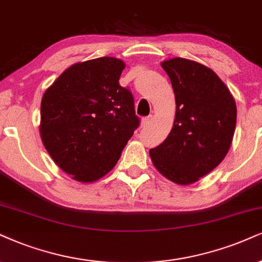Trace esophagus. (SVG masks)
Here are the masks:
<instances>
[{
    "instance_id": "esophagus-1",
    "label": "esophagus",
    "mask_w": 262,
    "mask_h": 262,
    "mask_svg": "<svg viewBox=\"0 0 262 262\" xmlns=\"http://www.w3.org/2000/svg\"><path fill=\"white\" fill-rule=\"evenodd\" d=\"M151 121V115L146 116V118L142 119V126H147Z\"/></svg>"
}]
</instances>
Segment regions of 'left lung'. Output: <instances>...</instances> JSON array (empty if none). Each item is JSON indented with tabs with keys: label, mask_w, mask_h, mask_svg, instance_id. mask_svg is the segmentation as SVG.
<instances>
[{
	"label": "left lung",
	"mask_w": 262,
	"mask_h": 262,
	"mask_svg": "<svg viewBox=\"0 0 262 262\" xmlns=\"http://www.w3.org/2000/svg\"><path fill=\"white\" fill-rule=\"evenodd\" d=\"M161 67L175 93L176 116L169 136L149 154L166 179L189 185L224 160L233 138L237 108L230 90L205 66L173 58Z\"/></svg>",
	"instance_id": "left-lung-1"
}]
</instances>
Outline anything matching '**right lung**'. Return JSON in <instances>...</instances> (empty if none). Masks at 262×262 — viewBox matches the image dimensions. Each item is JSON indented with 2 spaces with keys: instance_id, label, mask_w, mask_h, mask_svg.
I'll list each match as a JSON object with an SVG mask.
<instances>
[{
  "instance_id": "right-lung-1",
  "label": "right lung",
  "mask_w": 262,
  "mask_h": 262,
  "mask_svg": "<svg viewBox=\"0 0 262 262\" xmlns=\"http://www.w3.org/2000/svg\"><path fill=\"white\" fill-rule=\"evenodd\" d=\"M124 68L112 57L74 64L42 97L43 146L80 182L108 173L140 126L132 92L119 83Z\"/></svg>"
}]
</instances>
